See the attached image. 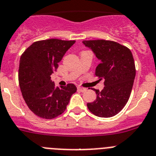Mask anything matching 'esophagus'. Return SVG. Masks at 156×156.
<instances>
[{
    "mask_svg": "<svg viewBox=\"0 0 156 156\" xmlns=\"http://www.w3.org/2000/svg\"><path fill=\"white\" fill-rule=\"evenodd\" d=\"M78 90L80 92H85L86 90V88H82V87H78Z\"/></svg>",
    "mask_w": 156,
    "mask_h": 156,
    "instance_id": "1",
    "label": "esophagus"
}]
</instances>
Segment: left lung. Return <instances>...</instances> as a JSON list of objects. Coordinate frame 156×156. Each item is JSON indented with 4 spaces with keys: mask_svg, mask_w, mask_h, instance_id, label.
Here are the masks:
<instances>
[{
    "mask_svg": "<svg viewBox=\"0 0 156 156\" xmlns=\"http://www.w3.org/2000/svg\"><path fill=\"white\" fill-rule=\"evenodd\" d=\"M82 43L101 60L95 74L100 80L104 79L102 91L93 89L97 99L88 103V108L98 117L115 116L125 107L132 91L136 75L132 52L127 47L112 41L90 40Z\"/></svg>",
    "mask_w": 156,
    "mask_h": 156,
    "instance_id": "1",
    "label": "left lung"
}]
</instances>
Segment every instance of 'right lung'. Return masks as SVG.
I'll return each mask as SVG.
<instances>
[{
  "label": "right lung",
  "mask_w": 156,
  "mask_h": 156,
  "mask_svg": "<svg viewBox=\"0 0 156 156\" xmlns=\"http://www.w3.org/2000/svg\"><path fill=\"white\" fill-rule=\"evenodd\" d=\"M75 41L59 39L35 41L22 54L19 82L26 104L36 115L52 119L61 115L77 91L74 84L55 87L51 75Z\"/></svg>",
  "instance_id": "add662e5"
}]
</instances>
